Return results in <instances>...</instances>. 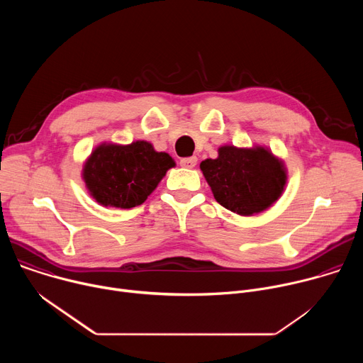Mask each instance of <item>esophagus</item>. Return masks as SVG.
Instances as JSON below:
<instances>
[{"instance_id": "esophagus-1", "label": "esophagus", "mask_w": 363, "mask_h": 363, "mask_svg": "<svg viewBox=\"0 0 363 363\" xmlns=\"http://www.w3.org/2000/svg\"><path fill=\"white\" fill-rule=\"evenodd\" d=\"M196 162H198V160H196V157H189V158H182L181 161H179V165L182 167V168H194L195 165H196Z\"/></svg>"}]
</instances>
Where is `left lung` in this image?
Returning <instances> with one entry per match:
<instances>
[{
  "label": "left lung",
  "instance_id": "obj_1",
  "mask_svg": "<svg viewBox=\"0 0 363 363\" xmlns=\"http://www.w3.org/2000/svg\"><path fill=\"white\" fill-rule=\"evenodd\" d=\"M199 168L217 202L244 217L272 206L287 181L283 161L263 146H221L218 158L202 161Z\"/></svg>",
  "mask_w": 363,
  "mask_h": 363
}]
</instances>
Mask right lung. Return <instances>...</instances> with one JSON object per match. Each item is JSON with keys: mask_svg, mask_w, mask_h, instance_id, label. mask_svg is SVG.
I'll return each instance as SVG.
<instances>
[{"mask_svg": "<svg viewBox=\"0 0 363 363\" xmlns=\"http://www.w3.org/2000/svg\"><path fill=\"white\" fill-rule=\"evenodd\" d=\"M172 167L169 155L157 152L146 140L101 143L87 158L82 175L100 205L133 208L146 201Z\"/></svg>", "mask_w": 363, "mask_h": 363, "instance_id": "add662e5", "label": "right lung"}]
</instances>
